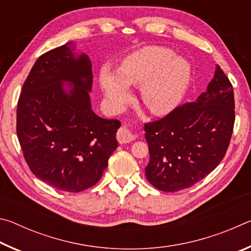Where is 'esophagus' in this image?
Returning <instances> with one entry per match:
<instances>
[{
    "mask_svg": "<svg viewBox=\"0 0 251 251\" xmlns=\"http://www.w3.org/2000/svg\"><path fill=\"white\" fill-rule=\"evenodd\" d=\"M135 139V134L127 127H121L120 130L117 131V141L121 144L129 143Z\"/></svg>",
    "mask_w": 251,
    "mask_h": 251,
    "instance_id": "esophagus-1",
    "label": "esophagus"
}]
</instances>
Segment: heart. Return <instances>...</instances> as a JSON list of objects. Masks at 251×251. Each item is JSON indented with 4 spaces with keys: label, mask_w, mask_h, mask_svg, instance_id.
<instances>
[{
    "label": "heart",
    "mask_w": 251,
    "mask_h": 251,
    "mask_svg": "<svg viewBox=\"0 0 251 251\" xmlns=\"http://www.w3.org/2000/svg\"><path fill=\"white\" fill-rule=\"evenodd\" d=\"M190 80L189 64L174 57L171 50L146 46L131 53L116 74H100V87L113 109L121 110L129 100L128 85H141V99L155 115H167L184 97Z\"/></svg>",
    "instance_id": "b5f03b06"
}]
</instances>
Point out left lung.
<instances>
[{
  "label": "left lung",
  "mask_w": 251,
  "mask_h": 251,
  "mask_svg": "<svg viewBox=\"0 0 251 251\" xmlns=\"http://www.w3.org/2000/svg\"><path fill=\"white\" fill-rule=\"evenodd\" d=\"M233 123L232 85L217 65L214 78L196 100L145 124L150 150L147 180L167 193L194 186L223 160Z\"/></svg>",
  "instance_id": "left-lung-1"
}]
</instances>
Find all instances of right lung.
Returning a JSON list of instances; mask_svg holds the SVG:
<instances>
[{
    "instance_id": "obj_1",
    "label": "right lung",
    "mask_w": 251,
    "mask_h": 251,
    "mask_svg": "<svg viewBox=\"0 0 251 251\" xmlns=\"http://www.w3.org/2000/svg\"><path fill=\"white\" fill-rule=\"evenodd\" d=\"M69 42L37 58L24 82L16 133L37 178L58 190L79 193L100 179L116 150L121 122L92 110V62ZM71 84L66 89L64 84Z\"/></svg>"
}]
</instances>
